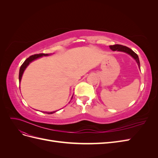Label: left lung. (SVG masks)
<instances>
[{"label": "left lung", "instance_id": "1", "mask_svg": "<svg viewBox=\"0 0 158 158\" xmlns=\"http://www.w3.org/2000/svg\"><path fill=\"white\" fill-rule=\"evenodd\" d=\"M109 47H110V49H111L113 51H123V52H127V53L131 55L133 57V58L136 60V63H138V66L140 67V60H139V58H138V56L137 55L136 53H135V52H134L132 49H131L130 48H128V47H127L126 46H124V45H118V44L113 45H110Z\"/></svg>", "mask_w": 158, "mask_h": 158}]
</instances>
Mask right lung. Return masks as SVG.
Here are the masks:
<instances>
[{"instance_id":"obj_1","label":"right lung","mask_w":158,"mask_h":158,"mask_svg":"<svg viewBox=\"0 0 158 158\" xmlns=\"http://www.w3.org/2000/svg\"><path fill=\"white\" fill-rule=\"evenodd\" d=\"M49 55V54H45V53H40V54H35V55H33L30 56L29 58H27L24 62H23V63L22 64L21 67L20 69V72H19V82H20L21 81V78H22V74L23 73V71L26 69V68L27 66V65L30 64V63H31V61H33V60H35L37 58H39V57L43 56H48ZM56 111H53V112H46V113L47 114H52L53 113H55Z\"/></svg>"}]
</instances>
